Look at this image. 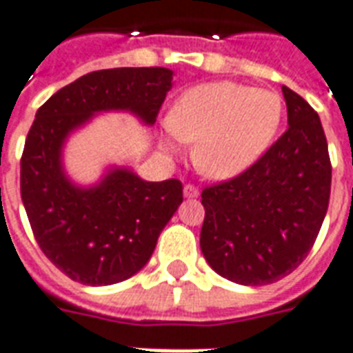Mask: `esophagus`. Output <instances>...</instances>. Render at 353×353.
I'll return each instance as SVG.
<instances>
[{
  "mask_svg": "<svg viewBox=\"0 0 353 353\" xmlns=\"http://www.w3.org/2000/svg\"><path fill=\"white\" fill-rule=\"evenodd\" d=\"M183 194L187 198H198L200 196V189L198 187H194V185H185V189H183Z\"/></svg>",
  "mask_w": 353,
  "mask_h": 353,
  "instance_id": "34e87169",
  "label": "esophagus"
}]
</instances>
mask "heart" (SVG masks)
Here are the masks:
<instances>
[{
  "label": "heart",
  "instance_id": "b5f03b06",
  "mask_svg": "<svg viewBox=\"0 0 353 353\" xmlns=\"http://www.w3.org/2000/svg\"><path fill=\"white\" fill-rule=\"evenodd\" d=\"M283 121V99L237 82H210L183 93L168 114V130L194 143L192 161L205 176L228 179L263 155ZM176 150V143H168Z\"/></svg>",
  "mask_w": 353,
  "mask_h": 353
}]
</instances>
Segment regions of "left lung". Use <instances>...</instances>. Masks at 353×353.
Listing matches in <instances>:
<instances>
[{"label": "left lung", "mask_w": 353, "mask_h": 353, "mask_svg": "<svg viewBox=\"0 0 353 353\" xmlns=\"http://www.w3.org/2000/svg\"><path fill=\"white\" fill-rule=\"evenodd\" d=\"M288 129L241 174L202 190L200 247L232 283L263 286L299 268L331 194V161L320 117L283 85Z\"/></svg>", "instance_id": "8db88e82"}]
</instances>
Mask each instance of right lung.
I'll use <instances>...</instances> for the list:
<instances>
[{"label": "right lung", "mask_w": 353, "mask_h": 353, "mask_svg": "<svg viewBox=\"0 0 353 353\" xmlns=\"http://www.w3.org/2000/svg\"><path fill=\"white\" fill-rule=\"evenodd\" d=\"M170 88L164 67L95 70L37 110L20 159V194L44 256L77 283L106 286L142 270L183 202V185L114 170L93 189H78L61 170V143L101 110H130L155 123Z\"/></svg>", "instance_id": "1"}]
</instances>
